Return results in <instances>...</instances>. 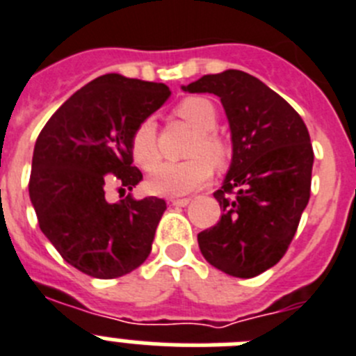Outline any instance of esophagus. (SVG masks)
<instances>
[{
	"mask_svg": "<svg viewBox=\"0 0 356 356\" xmlns=\"http://www.w3.org/2000/svg\"><path fill=\"white\" fill-rule=\"evenodd\" d=\"M170 202H172V204H174V206H177V207H186L191 202V198H172Z\"/></svg>",
	"mask_w": 356,
	"mask_h": 356,
	"instance_id": "obj_1",
	"label": "esophagus"
}]
</instances>
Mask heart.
Segmentation results:
<instances>
[{
  "mask_svg": "<svg viewBox=\"0 0 356 356\" xmlns=\"http://www.w3.org/2000/svg\"><path fill=\"white\" fill-rule=\"evenodd\" d=\"M175 115L191 129L197 131L190 147L191 159L182 163H161L147 179V190L161 197H181L206 184L211 177V161L223 166L229 149L213 129L218 124V113L213 102L206 97H188L179 102ZM131 154L143 170H152L159 161L158 127L152 118H145L136 126L131 136ZM207 158L204 159L203 156ZM209 159V162L207 159Z\"/></svg>",
  "mask_w": 356,
  "mask_h": 356,
  "instance_id": "1",
  "label": "heart"
}]
</instances>
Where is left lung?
<instances>
[{
	"label": "left lung",
	"instance_id": "left-lung-1",
	"mask_svg": "<svg viewBox=\"0 0 356 356\" xmlns=\"http://www.w3.org/2000/svg\"><path fill=\"white\" fill-rule=\"evenodd\" d=\"M182 90L218 95L232 136V163L214 191L222 218L198 234L202 255L227 275L257 277L284 257L309 204V131L286 99L243 70L202 76Z\"/></svg>",
	"mask_w": 356,
	"mask_h": 356
}]
</instances>
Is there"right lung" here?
<instances>
[{
	"label": "right lung",
	"mask_w": 356,
	"mask_h": 356,
	"mask_svg": "<svg viewBox=\"0 0 356 356\" xmlns=\"http://www.w3.org/2000/svg\"><path fill=\"white\" fill-rule=\"evenodd\" d=\"M170 97L163 83L104 74L70 95L38 134L30 200L38 225L58 254L81 273L118 278L145 262L166 209L158 197L126 193L142 181L131 136Z\"/></svg>",
	"instance_id": "obj_1"
}]
</instances>
